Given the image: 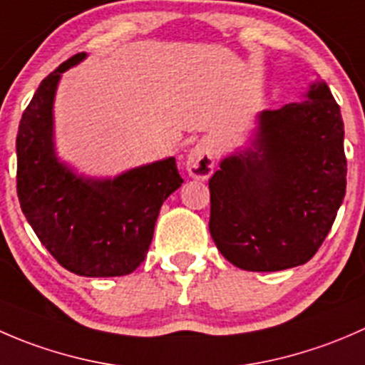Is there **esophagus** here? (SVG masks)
Masks as SVG:
<instances>
[{
	"instance_id": "1",
	"label": "esophagus",
	"mask_w": 365,
	"mask_h": 365,
	"mask_svg": "<svg viewBox=\"0 0 365 365\" xmlns=\"http://www.w3.org/2000/svg\"><path fill=\"white\" fill-rule=\"evenodd\" d=\"M215 165V150L210 141H200L187 155V171L192 178L206 180L213 173Z\"/></svg>"
}]
</instances>
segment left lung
<instances>
[{
    "label": "left lung",
    "mask_w": 365,
    "mask_h": 365,
    "mask_svg": "<svg viewBox=\"0 0 365 365\" xmlns=\"http://www.w3.org/2000/svg\"><path fill=\"white\" fill-rule=\"evenodd\" d=\"M254 145L210 178V235L242 270L307 263L346 194L344 123L329 86L312 84L304 101L261 113Z\"/></svg>",
    "instance_id": "8db88e82"
}]
</instances>
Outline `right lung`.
Wrapping results in <instances>:
<instances>
[{
  "label": "right lung",
  "mask_w": 365,
  "mask_h": 365,
  "mask_svg": "<svg viewBox=\"0 0 365 365\" xmlns=\"http://www.w3.org/2000/svg\"><path fill=\"white\" fill-rule=\"evenodd\" d=\"M86 56L73 54L40 83L17 132V196L43 247L86 277L132 274L145 261L160 206L183 183L165 159L114 180H84L53 150V101L60 76Z\"/></svg>",
  "instance_id": "right-lung-1"
}]
</instances>
